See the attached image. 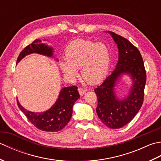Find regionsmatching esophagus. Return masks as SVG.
Masks as SVG:
<instances>
[{
  "label": "esophagus",
  "mask_w": 161,
  "mask_h": 161,
  "mask_svg": "<svg viewBox=\"0 0 161 161\" xmlns=\"http://www.w3.org/2000/svg\"><path fill=\"white\" fill-rule=\"evenodd\" d=\"M78 91H79V93H80V95H83L86 92V89L84 88H79Z\"/></svg>",
  "instance_id": "34e87169"
}]
</instances>
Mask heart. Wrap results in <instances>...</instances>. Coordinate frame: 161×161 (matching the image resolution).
<instances>
[{
  "label": "heart",
  "mask_w": 161,
  "mask_h": 161,
  "mask_svg": "<svg viewBox=\"0 0 161 161\" xmlns=\"http://www.w3.org/2000/svg\"><path fill=\"white\" fill-rule=\"evenodd\" d=\"M65 55L66 59L60 61V67L68 77H76L79 68H81L84 80L90 84L100 83L107 77L111 64V53L104 43L75 39L66 47Z\"/></svg>",
  "instance_id": "b5f03b06"
}]
</instances>
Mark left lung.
Returning <instances> with one entry per match:
<instances>
[{"label": "left lung", "mask_w": 161, "mask_h": 161, "mask_svg": "<svg viewBox=\"0 0 161 161\" xmlns=\"http://www.w3.org/2000/svg\"><path fill=\"white\" fill-rule=\"evenodd\" d=\"M117 44L119 56L115 70L100 86L95 88L97 101L96 112L99 118L111 129L125 126L138 114L144 100L146 71L141 53L126 39L108 32ZM123 74L131 77L132 84L128 95L120 99L116 94L117 81Z\"/></svg>", "instance_id": "1"}]
</instances>
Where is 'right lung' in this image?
<instances>
[{"label":"right lung","instance_id":"obj_1","mask_svg":"<svg viewBox=\"0 0 161 161\" xmlns=\"http://www.w3.org/2000/svg\"><path fill=\"white\" fill-rule=\"evenodd\" d=\"M54 50L40 39H36L20 52L16 61L18 64L26 55L37 53L48 57H53ZM57 61H59L56 59ZM79 97L77 87L75 86L64 87L61 90L59 96L53 107L44 112L35 113L26 110L17 100L18 107L32 124L43 131L55 132L63 129L72 117L73 107Z\"/></svg>","mask_w":161,"mask_h":161}]
</instances>
